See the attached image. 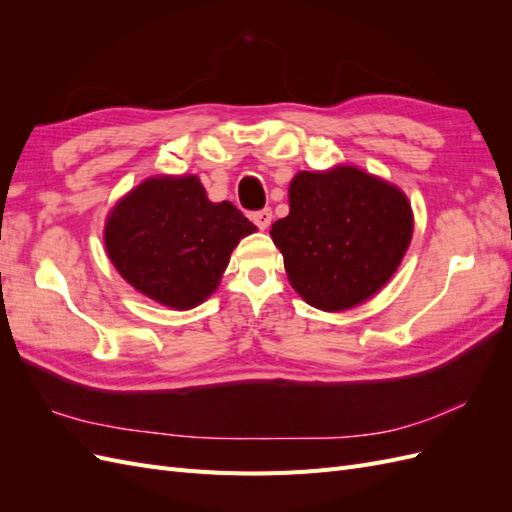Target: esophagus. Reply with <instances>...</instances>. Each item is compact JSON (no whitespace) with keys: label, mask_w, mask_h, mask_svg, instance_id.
Wrapping results in <instances>:
<instances>
[{"label":"esophagus","mask_w":512,"mask_h":512,"mask_svg":"<svg viewBox=\"0 0 512 512\" xmlns=\"http://www.w3.org/2000/svg\"><path fill=\"white\" fill-rule=\"evenodd\" d=\"M252 220H254V224H256L260 230H265V228H269V224H271V220H273V211H271V209H260V211H256V213L252 215Z\"/></svg>","instance_id":"obj_1"}]
</instances>
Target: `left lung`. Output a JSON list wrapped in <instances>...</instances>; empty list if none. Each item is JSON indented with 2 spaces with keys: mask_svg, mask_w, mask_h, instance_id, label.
I'll return each instance as SVG.
<instances>
[{
  "mask_svg": "<svg viewBox=\"0 0 512 512\" xmlns=\"http://www.w3.org/2000/svg\"><path fill=\"white\" fill-rule=\"evenodd\" d=\"M290 213L271 228L292 288L324 312H342L378 292L412 239L404 192L359 168L299 173Z\"/></svg>",
  "mask_w": 512,
  "mask_h": 512,
  "instance_id": "obj_1",
  "label": "left lung"
}]
</instances>
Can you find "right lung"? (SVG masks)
I'll return each instance as SVG.
<instances>
[{"mask_svg": "<svg viewBox=\"0 0 512 512\" xmlns=\"http://www.w3.org/2000/svg\"><path fill=\"white\" fill-rule=\"evenodd\" d=\"M256 226L228 200L211 203L198 177L147 179L108 215L106 252L123 280L175 309L218 288L230 252Z\"/></svg>", "mask_w": 512, "mask_h": 512, "instance_id": "right-lung-1", "label": "right lung"}]
</instances>
